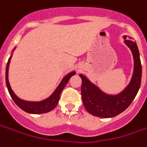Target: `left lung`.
<instances>
[{"label":"left lung","instance_id":"1","mask_svg":"<svg viewBox=\"0 0 147 147\" xmlns=\"http://www.w3.org/2000/svg\"><path fill=\"white\" fill-rule=\"evenodd\" d=\"M124 35V43L128 47L134 59L132 77L128 85L116 95H110L103 92L89 79L80 74L82 80L81 95L84 105L90 114L103 118H109L125 111L135 98L139 90L142 79V64L140 55L136 42L127 39Z\"/></svg>","mask_w":147,"mask_h":147}]
</instances>
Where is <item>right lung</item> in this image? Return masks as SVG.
Listing matches in <instances>:
<instances>
[{
  "instance_id": "1",
  "label": "right lung",
  "mask_w": 147,
  "mask_h": 147,
  "mask_svg": "<svg viewBox=\"0 0 147 147\" xmlns=\"http://www.w3.org/2000/svg\"><path fill=\"white\" fill-rule=\"evenodd\" d=\"M16 49V47L13 49L12 54L8 60L6 65V70H5V81H6V86L8 91L10 94L11 97L13 100V101L16 103V105L18 106L20 109H22L26 113H33V114H41V113H45L53 110L56 107L58 102L60 98V94L63 89L64 88L66 84L69 80L71 77L76 75V71H71L67 75H66L62 79V80L59 83V84L57 86L55 90L52 92V94L49 96L47 98L44 99L42 100L39 101H29V100H25L19 98L17 95L15 94L14 92L11 88L9 81V63H10L11 58L13 55V52Z\"/></svg>"
}]
</instances>
